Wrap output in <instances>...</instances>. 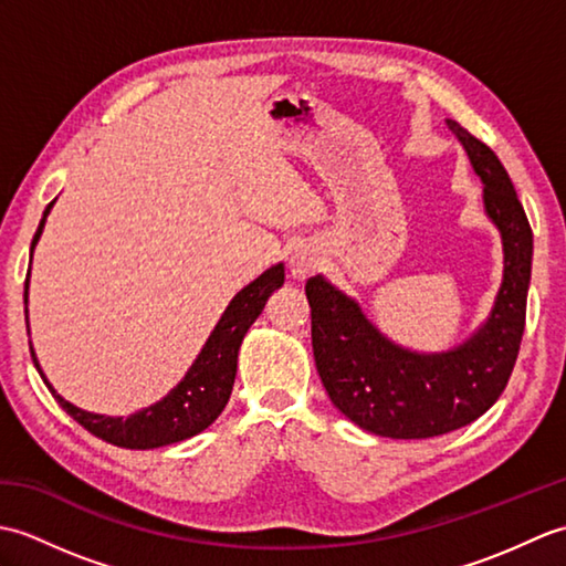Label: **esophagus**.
Returning <instances> with one entry per match:
<instances>
[{
	"label": "esophagus",
	"instance_id": "obj_1",
	"mask_svg": "<svg viewBox=\"0 0 566 566\" xmlns=\"http://www.w3.org/2000/svg\"><path fill=\"white\" fill-rule=\"evenodd\" d=\"M316 264H318V258H316L314 250H308V248L296 250L294 255H292V260H290L292 276H294V280H298V282H304L306 276H311V272L316 270Z\"/></svg>",
	"mask_w": 566,
	"mask_h": 566
}]
</instances>
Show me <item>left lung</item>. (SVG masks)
<instances>
[{"mask_svg":"<svg viewBox=\"0 0 566 566\" xmlns=\"http://www.w3.org/2000/svg\"><path fill=\"white\" fill-rule=\"evenodd\" d=\"M448 128L484 185V213L503 243V280L489 318L444 353L389 340L353 296L316 274L306 282L311 343L333 406L355 426L394 440H423L469 426L506 389L521 350L533 231L496 153L452 118Z\"/></svg>","mask_w":566,"mask_h":566,"instance_id":"obj_1","label":"left lung"}]
</instances>
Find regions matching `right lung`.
<instances>
[{
	"instance_id": "1",
	"label": "right lung",
	"mask_w": 566,
	"mask_h": 566,
	"mask_svg": "<svg viewBox=\"0 0 566 566\" xmlns=\"http://www.w3.org/2000/svg\"><path fill=\"white\" fill-rule=\"evenodd\" d=\"M53 203L55 201H51L45 207L39 231L33 235L31 260H33V248L39 243ZM29 280H31V268L27 276V286H23V306H27L23 308V314H27V328H29ZM282 284H284V264L280 262L268 272H262L258 280H252L248 286H243V290L231 298V304L226 306L223 316L219 318V323H216V328L211 331L207 343H203L201 353L187 369L182 381H179L175 389L167 391V396H163L160 401L150 403L148 408H140V411L130 416L90 413L84 411V408H77L75 403L65 401L63 396L53 389V384L45 379L43 369L39 365V357H35L33 345L29 340L33 365L43 377L45 387L53 391L55 401L63 406V411H67L82 428H87L92 436L102 438L104 442H112L116 448H126V450H153V448H165V444H172V442H182L187 438L199 436L201 430H207L213 420L221 416L233 391L240 343H243L248 328L262 314V308L268 304L272 292L280 290Z\"/></svg>"
}]
</instances>
